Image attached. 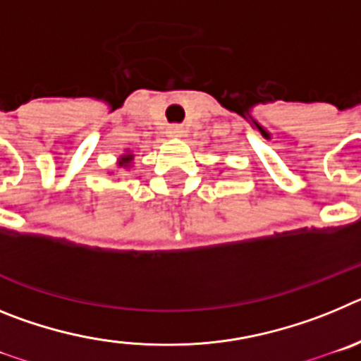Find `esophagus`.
Wrapping results in <instances>:
<instances>
[{"label": "esophagus", "mask_w": 361, "mask_h": 361, "mask_svg": "<svg viewBox=\"0 0 361 361\" xmlns=\"http://www.w3.org/2000/svg\"><path fill=\"white\" fill-rule=\"evenodd\" d=\"M166 133H168V137H183L184 135V128H183V126H170Z\"/></svg>", "instance_id": "obj_1"}]
</instances>
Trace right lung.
Wrapping results in <instances>:
<instances>
[{"mask_svg": "<svg viewBox=\"0 0 361 361\" xmlns=\"http://www.w3.org/2000/svg\"><path fill=\"white\" fill-rule=\"evenodd\" d=\"M133 159H135V155H133L130 149H126L124 153H121L119 157H117V168H119V171H130L133 168ZM114 173V171H111Z\"/></svg>", "mask_w": 361, "mask_h": 361, "instance_id": "1", "label": "right lung"}]
</instances>
